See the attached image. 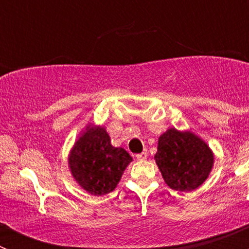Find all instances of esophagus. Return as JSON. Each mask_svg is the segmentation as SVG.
<instances>
[{
	"mask_svg": "<svg viewBox=\"0 0 249 249\" xmlns=\"http://www.w3.org/2000/svg\"><path fill=\"white\" fill-rule=\"evenodd\" d=\"M147 156H148L147 151H143V152H142V153H140V155L136 156V157H137L138 160H144L147 158Z\"/></svg>",
	"mask_w": 249,
	"mask_h": 249,
	"instance_id": "obj_1",
	"label": "esophagus"
}]
</instances>
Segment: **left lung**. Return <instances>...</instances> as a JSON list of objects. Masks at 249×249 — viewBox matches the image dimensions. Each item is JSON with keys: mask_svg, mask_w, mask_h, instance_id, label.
I'll return each instance as SVG.
<instances>
[{"mask_svg": "<svg viewBox=\"0 0 249 249\" xmlns=\"http://www.w3.org/2000/svg\"><path fill=\"white\" fill-rule=\"evenodd\" d=\"M156 164L169 188L181 192L197 190L210 177L214 153L192 131L168 128L158 138Z\"/></svg>", "mask_w": 249, "mask_h": 249, "instance_id": "1", "label": "left lung"}]
</instances>
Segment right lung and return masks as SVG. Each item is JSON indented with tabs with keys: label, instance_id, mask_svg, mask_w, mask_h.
<instances>
[{
	"label": "right lung",
	"instance_id": "obj_1",
	"mask_svg": "<svg viewBox=\"0 0 249 249\" xmlns=\"http://www.w3.org/2000/svg\"><path fill=\"white\" fill-rule=\"evenodd\" d=\"M128 152L113 147L106 127L89 122L68 153V168L76 183L92 196L114 191L132 162Z\"/></svg>",
	"mask_w": 249,
	"mask_h": 249
}]
</instances>
